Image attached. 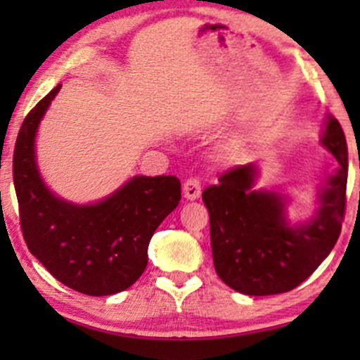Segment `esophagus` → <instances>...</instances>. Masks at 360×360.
I'll return each mask as SVG.
<instances>
[{"label":"esophagus","instance_id":"34e87169","mask_svg":"<svg viewBox=\"0 0 360 360\" xmlns=\"http://www.w3.org/2000/svg\"><path fill=\"white\" fill-rule=\"evenodd\" d=\"M184 198L189 201L198 200L201 196V183L198 179H188L183 186Z\"/></svg>","mask_w":360,"mask_h":360}]
</instances>
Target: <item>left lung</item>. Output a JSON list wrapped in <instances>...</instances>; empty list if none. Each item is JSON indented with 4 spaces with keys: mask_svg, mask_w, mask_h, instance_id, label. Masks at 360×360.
<instances>
[{
    "mask_svg": "<svg viewBox=\"0 0 360 360\" xmlns=\"http://www.w3.org/2000/svg\"><path fill=\"white\" fill-rule=\"evenodd\" d=\"M320 143L338 167L318 186L316 208L307 221L288 218L289 196L255 189L259 166L225 172L203 191L210 213L214 271L247 296L288 292L308 279L338 240L345 213L347 142L340 123L326 117Z\"/></svg>",
    "mask_w": 360,
    "mask_h": 360,
    "instance_id": "8db88e82",
    "label": "left lung"
}]
</instances>
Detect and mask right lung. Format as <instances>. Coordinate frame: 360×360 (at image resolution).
I'll return each instance as SVG.
<instances>
[{"label": "right lung", "instance_id": "add662e5", "mask_svg": "<svg viewBox=\"0 0 360 360\" xmlns=\"http://www.w3.org/2000/svg\"><path fill=\"white\" fill-rule=\"evenodd\" d=\"M62 84L27 118L13 152V183L28 250L57 281L88 296L130 288L147 267L157 226L179 205L176 176H134L96 203L77 205L44 183L35 152L39 125Z\"/></svg>", "mask_w": 360, "mask_h": 360}]
</instances>
